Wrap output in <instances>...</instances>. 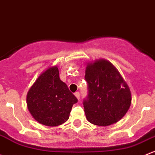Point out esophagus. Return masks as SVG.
<instances>
[{
  "instance_id": "34e87169",
  "label": "esophagus",
  "mask_w": 155,
  "mask_h": 155,
  "mask_svg": "<svg viewBox=\"0 0 155 155\" xmlns=\"http://www.w3.org/2000/svg\"><path fill=\"white\" fill-rule=\"evenodd\" d=\"M74 95H75V96L77 98V99L79 100V98H80V93H79V92H76V93H74Z\"/></svg>"
}]
</instances>
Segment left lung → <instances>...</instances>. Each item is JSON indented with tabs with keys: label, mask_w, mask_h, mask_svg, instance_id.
<instances>
[{
	"label": "left lung",
	"mask_w": 155,
	"mask_h": 155,
	"mask_svg": "<svg viewBox=\"0 0 155 155\" xmlns=\"http://www.w3.org/2000/svg\"><path fill=\"white\" fill-rule=\"evenodd\" d=\"M84 78L89 95L83 104L88 121L101 127L117 123L132 102L130 87L119 71L108 60L98 59L87 63Z\"/></svg>",
	"instance_id": "obj_1"
}]
</instances>
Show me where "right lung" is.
Returning <instances> with one entry per match:
<instances>
[{"label":"right lung","mask_w":155,"mask_h":155,"mask_svg":"<svg viewBox=\"0 0 155 155\" xmlns=\"http://www.w3.org/2000/svg\"><path fill=\"white\" fill-rule=\"evenodd\" d=\"M77 98L61 81L57 66H52L42 73L28 90L27 107L38 123L57 127L68 120Z\"/></svg>","instance_id":"obj_1"}]
</instances>
